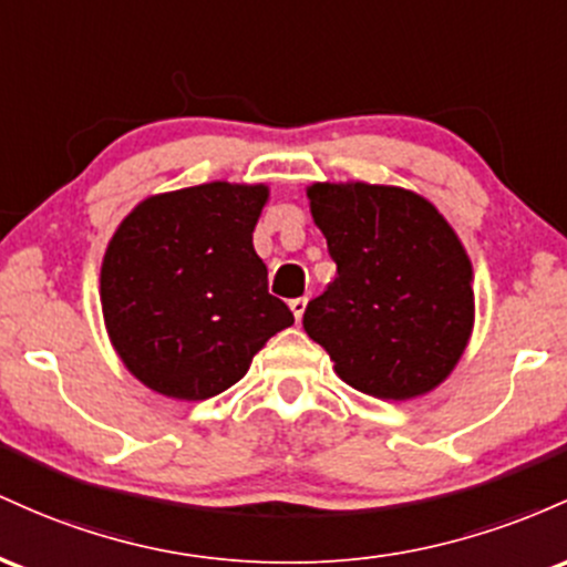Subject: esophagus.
<instances>
[{"mask_svg":"<svg viewBox=\"0 0 567 567\" xmlns=\"http://www.w3.org/2000/svg\"><path fill=\"white\" fill-rule=\"evenodd\" d=\"M289 308H291V313H295V321H302L305 308H308V297H297V300L289 302Z\"/></svg>","mask_w":567,"mask_h":567,"instance_id":"obj_1","label":"esophagus"}]
</instances>
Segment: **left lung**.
I'll list each match as a JSON object with an SVG mask.
<instances>
[{
  "instance_id": "obj_1",
  "label": "left lung",
  "mask_w": 567,
  "mask_h": 567,
  "mask_svg": "<svg viewBox=\"0 0 567 567\" xmlns=\"http://www.w3.org/2000/svg\"><path fill=\"white\" fill-rule=\"evenodd\" d=\"M305 193L337 262L305 308V332L355 391L385 402L431 393L474 332V267L453 225L393 184L313 182Z\"/></svg>"
}]
</instances>
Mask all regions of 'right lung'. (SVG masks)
Returning <instances> with one entry per match:
<instances>
[{
  "label": "right lung",
  "mask_w": 567,
  "mask_h": 567,
  "mask_svg": "<svg viewBox=\"0 0 567 567\" xmlns=\"http://www.w3.org/2000/svg\"><path fill=\"white\" fill-rule=\"evenodd\" d=\"M267 200V184L208 182L150 195L117 225L101 259V313L114 353L150 391L212 399L295 323L254 251Z\"/></svg>",
  "instance_id": "add662e5"
}]
</instances>
